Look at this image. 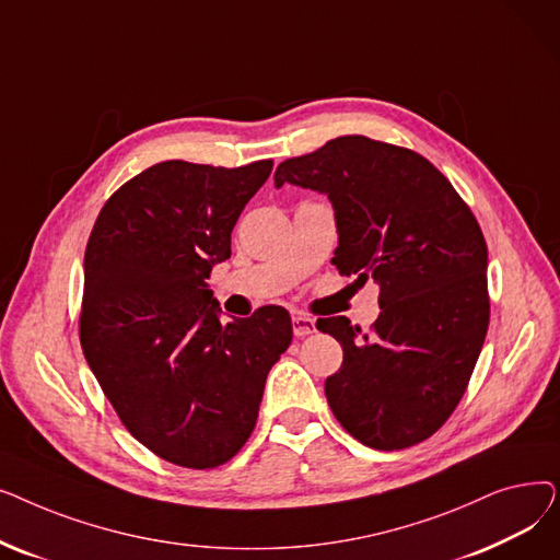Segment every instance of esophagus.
<instances>
[{"label":"esophagus","instance_id":"34e87169","mask_svg":"<svg viewBox=\"0 0 560 560\" xmlns=\"http://www.w3.org/2000/svg\"><path fill=\"white\" fill-rule=\"evenodd\" d=\"M315 331L317 329H315V319L313 317L302 315V313L292 315V334H295L298 338H306V336H311Z\"/></svg>","mask_w":560,"mask_h":560}]
</instances>
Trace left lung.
<instances>
[{
    "instance_id": "obj_1",
    "label": "left lung",
    "mask_w": 560,
    "mask_h": 560,
    "mask_svg": "<svg viewBox=\"0 0 560 560\" xmlns=\"http://www.w3.org/2000/svg\"><path fill=\"white\" fill-rule=\"evenodd\" d=\"M275 184L325 192L338 222L331 262L359 283H378L370 334L342 315L315 325L342 345V365L325 381L336 420L372 450L422 443L454 413L488 331V247L477 218L424 156L365 136L283 161Z\"/></svg>"
}]
</instances>
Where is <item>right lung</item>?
<instances>
[{
	"label": "right lung",
	"mask_w": 560,
	"mask_h": 560,
	"mask_svg": "<svg viewBox=\"0 0 560 560\" xmlns=\"http://www.w3.org/2000/svg\"><path fill=\"white\" fill-rule=\"evenodd\" d=\"M272 161H163L117 188L88 238L79 338L127 431L167 463L211 469L252 435L292 340L285 308L220 322L206 279Z\"/></svg>",
	"instance_id": "obj_1"
}]
</instances>
